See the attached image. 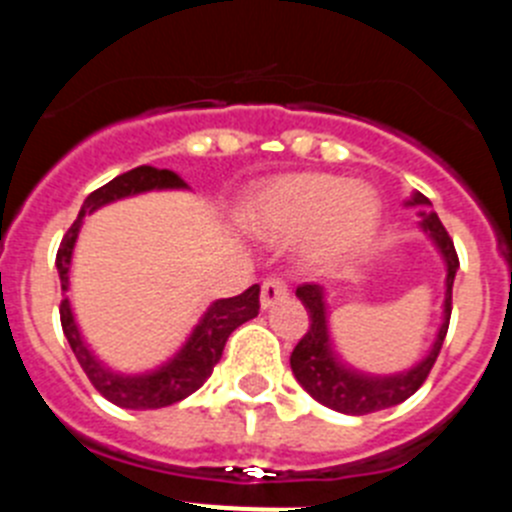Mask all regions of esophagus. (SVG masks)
<instances>
[{"label": "esophagus", "instance_id": "esophagus-1", "mask_svg": "<svg viewBox=\"0 0 512 512\" xmlns=\"http://www.w3.org/2000/svg\"><path fill=\"white\" fill-rule=\"evenodd\" d=\"M287 295H289V289L284 279L279 277L264 279V284H261V307L266 310V307L277 305V302H282Z\"/></svg>", "mask_w": 512, "mask_h": 512}]
</instances>
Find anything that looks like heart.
Returning <instances> with one entry per match:
<instances>
[{
  "label": "heart",
  "mask_w": 512,
  "mask_h": 512,
  "mask_svg": "<svg viewBox=\"0 0 512 512\" xmlns=\"http://www.w3.org/2000/svg\"><path fill=\"white\" fill-rule=\"evenodd\" d=\"M248 230L264 238L305 235V259L333 264L364 246L379 223L377 194L341 176L295 174L264 184L241 207Z\"/></svg>",
  "instance_id": "b5f03b06"
}]
</instances>
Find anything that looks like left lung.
I'll use <instances>...</instances> for the list:
<instances>
[{"mask_svg":"<svg viewBox=\"0 0 512 512\" xmlns=\"http://www.w3.org/2000/svg\"><path fill=\"white\" fill-rule=\"evenodd\" d=\"M408 205H418L423 210L420 212V217H423L420 225L436 241L438 251L443 253V261H446V302H443L441 330H438V338L433 343L431 354L425 356L415 369H410L405 374H395V377H364V374L346 369L336 359L333 348H330L323 289L318 284H302V287H297V297H300L302 305L310 312V328H307V333L300 338V343H297L292 356H289V366H292V374L297 377V382L320 405H325L330 410H338V413L366 415L392 408V405H400V402H405L410 395H415L420 390V384L428 379L438 354H441L443 338H446V330H449L451 320V292H454L459 256H456L449 230L443 228L438 215L431 210V200L425 194L415 192Z\"/></svg>","mask_w":512,"mask_h":512,"instance_id":"obj_1","label":"left lung"}]
</instances>
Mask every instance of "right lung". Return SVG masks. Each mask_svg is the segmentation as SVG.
Segmentation results:
<instances>
[{"label":"right lung","mask_w":512,"mask_h":512,"mask_svg":"<svg viewBox=\"0 0 512 512\" xmlns=\"http://www.w3.org/2000/svg\"><path fill=\"white\" fill-rule=\"evenodd\" d=\"M187 187V184L174 174V171L166 169H153V166H138V169H130L125 174L115 176L112 182H107L104 187L94 189L87 197L84 207H81L79 217L74 220L66 235H63L61 246L56 253V266L58 277H61V292L69 289V266H71V253H74L76 235L81 228V217L87 212H94L97 207L107 205L112 200H120V197H130V194L148 192V189H179ZM259 284L248 287L246 292H241L238 297H228V300H217L215 305H210V310L205 312V318L200 320V325L194 328V333L189 336L187 346L174 356L166 366L156 369L151 374H143V377H120V374L104 369L92 354L89 348L84 346L79 336V328L74 323V315H71L69 297L61 300V325L63 333L69 338V346L74 351L76 361L81 364L84 374L89 377V382L94 384V390L102 397L117 405V408L128 410H156L166 408V405H174V402L184 400L192 392H197L202 384L207 382V377L212 374L215 364L223 356V348L228 336L233 333L238 325H243L246 320L256 318L259 315Z\"/></svg>","instance_id":"obj_1"}]
</instances>
